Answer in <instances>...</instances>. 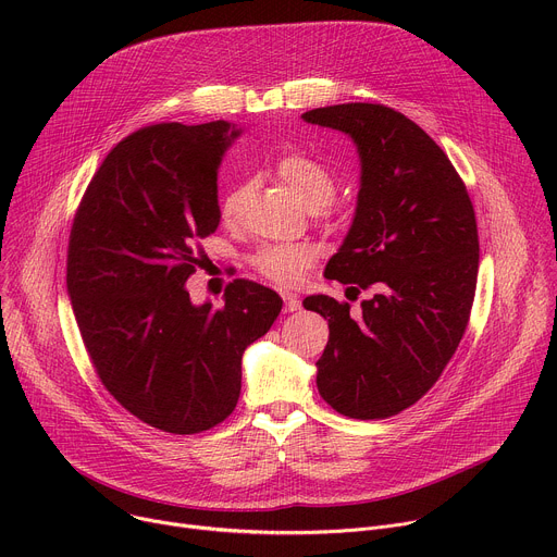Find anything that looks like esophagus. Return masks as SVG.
I'll return each instance as SVG.
<instances>
[{"label": "esophagus", "mask_w": 557, "mask_h": 557, "mask_svg": "<svg viewBox=\"0 0 557 557\" xmlns=\"http://www.w3.org/2000/svg\"><path fill=\"white\" fill-rule=\"evenodd\" d=\"M282 299H284V310L286 312H295V310H299L301 308V301H299V297L295 295V293H282Z\"/></svg>", "instance_id": "1"}]
</instances>
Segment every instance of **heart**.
Returning <instances> with one entry per match:
<instances>
[{
	"instance_id": "heart-1",
	"label": "heart",
	"mask_w": 557,
	"mask_h": 557,
	"mask_svg": "<svg viewBox=\"0 0 557 557\" xmlns=\"http://www.w3.org/2000/svg\"><path fill=\"white\" fill-rule=\"evenodd\" d=\"M275 172L306 209H312V211L322 209L337 194V183L333 172L308 153L295 151V153L282 156L275 165ZM247 198H249L247 185L235 187L224 198L222 202L224 222L228 224L237 222ZM310 262H312V253L306 247H293V245H267L251 260L253 269L260 275L282 286H290L299 282L306 269L310 267Z\"/></svg>"
}]
</instances>
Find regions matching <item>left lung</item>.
I'll return each instance as SVG.
<instances>
[{"mask_svg":"<svg viewBox=\"0 0 557 557\" xmlns=\"http://www.w3.org/2000/svg\"><path fill=\"white\" fill-rule=\"evenodd\" d=\"M301 119L357 145V211L324 275L374 290L359 317L329 295L304 299L331 331L317 389L344 417L387 419L428 394L465 335L479 277L473 205L447 153L401 112L344 103Z\"/></svg>","mask_w":557,"mask_h":557,"instance_id":"obj_1","label":"left lung"}]
</instances>
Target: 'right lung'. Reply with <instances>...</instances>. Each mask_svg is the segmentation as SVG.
<instances>
[{
  "label": "right lung",
  "instance_id": "1",
  "mask_svg": "<svg viewBox=\"0 0 557 557\" xmlns=\"http://www.w3.org/2000/svg\"><path fill=\"white\" fill-rule=\"evenodd\" d=\"M237 136L226 121L136 129L106 156L70 228L65 282L90 361L129 414L170 434L235 410L243 352L282 310L251 280H233L220 308L185 288L220 224L218 168Z\"/></svg>",
  "mask_w": 557,
  "mask_h": 557
}]
</instances>
